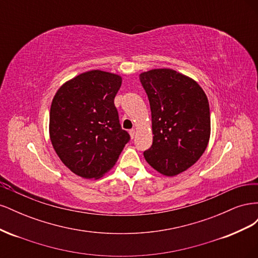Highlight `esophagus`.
Here are the masks:
<instances>
[{
  "label": "esophagus",
  "instance_id": "34e87169",
  "mask_svg": "<svg viewBox=\"0 0 258 258\" xmlns=\"http://www.w3.org/2000/svg\"><path fill=\"white\" fill-rule=\"evenodd\" d=\"M129 134H130V137H131V139H134V138L136 137L137 131H136V129H131V130L129 131Z\"/></svg>",
  "mask_w": 258,
  "mask_h": 258
}]
</instances>
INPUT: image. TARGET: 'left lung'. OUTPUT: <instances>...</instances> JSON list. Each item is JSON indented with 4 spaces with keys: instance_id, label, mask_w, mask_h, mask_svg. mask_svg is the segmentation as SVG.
Wrapping results in <instances>:
<instances>
[{
    "instance_id": "1",
    "label": "left lung",
    "mask_w": 258,
    "mask_h": 258,
    "mask_svg": "<svg viewBox=\"0 0 258 258\" xmlns=\"http://www.w3.org/2000/svg\"><path fill=\"white\" fill-rule=\"evenodd\" d=\"M152 112L153 144L144 157L159 173L174 176L205 153L211 134L209 101L190 77L171 69L140 74Z\"/></svg>"
}]
</instances>
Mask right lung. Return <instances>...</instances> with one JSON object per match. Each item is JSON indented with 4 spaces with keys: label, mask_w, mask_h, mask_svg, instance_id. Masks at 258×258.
Returning <instances> with one entry per match:
<instances>
[{
    "label": "right lung",
    "mask_w": 258,
    "mask_h": 258,
    "mask_svg": "<svg viewBox=\"0 0 258 258\" xmlns=\"http://www.w3.org/2000/svg\"><path fill=\"white\" fill-rule=\"evenodd\" d=\"M121 77L93 70L58 89L49 113L51 144L76 175L99 178L113 168L130 136L114 104Z\"/></svg>",
    "instance_id": "add662e5"
}]
</instances>
